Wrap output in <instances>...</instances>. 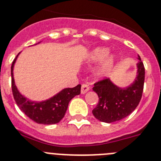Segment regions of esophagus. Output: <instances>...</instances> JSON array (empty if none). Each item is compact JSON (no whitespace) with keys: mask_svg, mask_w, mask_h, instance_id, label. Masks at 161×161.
Masks as SVG:
<instances>
[{"mask_svg":"<svg viewBox=\"0 0 161 161\" xmlns=\"http://www.w3.org/2000/svg\"><path fill=\"white\" fill-rule=\"evenodd\" d=\"M89 89H90L89 86H88L87 84L82 85V89H81V93H82V94H85V93H86L88 91H89Z\"/></svg>","mask_w":161,"mask_h":161,"instance_id":"esophagus-1","label":"esophagus"}]
</instances>
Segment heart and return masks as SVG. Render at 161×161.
<instances>
[{
  "label": "heart",
  "mask_w": 161,
  "mask_h": 161,
  "mask_svg": "<svg viewBox=\"0 0 161 161\" xmlns=\"http://www.w3.org/2000/svg\"><path fill=\"white\" fill-rule=\"evenodd\" d=\"M99 61L94 70V77L96 79H104L109 75L115 63V56L109 53L106 47H96L87 54L86 62L87 64L93 65Z\"/></svg>",
  "instance_id": "1"
}]
</instances>
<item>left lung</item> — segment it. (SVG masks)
Masks as SVG:
<instances>
[{
	"label": "left lung",
	"instance_id": "1",
	"mask_svg": "<svg viewBox=\"0 0 161 161\" xmlns=\"http://www.w3.org/2000/svg\"><path fill=\"white\" fill-rule=\"evenodd\" d=\"M137 75L125 88L116 86L110 79L96 82L92 88L98 95V103L92 110L95 118L105 123L120 121L135 111L144 89L145 71L141 57L137 56Z\"/></svg>",
	"mask_w": 161,
	"mask_h": 161
}]
</instances>
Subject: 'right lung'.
Wrapping results in <instances>:
<instances>
[{
	"mask_svg": "<svg viewBox=\"0 0 161 161\" xmlns=\"http://www.w3.org/2000/svg\"><path fill=\"white\" fill-rule=\"evenodd\" d=\"M40 43L39 42L38 43ZM20 53H19L16 56L11 66L12 92L16 103L20 110L35 122L42 125L59 123L66 114L70 100L75 95L80 94L81 85H78L74 88L61 90L56 95L42 102L28 99L17 89L14 78V66Z\"/></svg>",
	"mask_w": 161,
	"mask_h": 161,
	"instance_id": "1",
	"label": "right lung"
}]
</instances>
